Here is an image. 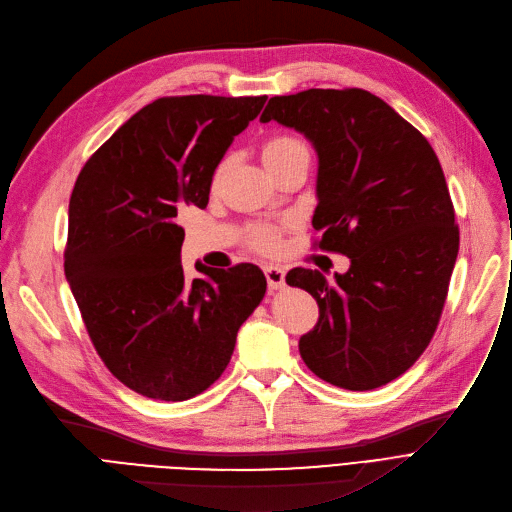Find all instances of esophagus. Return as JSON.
Listing matches in <instances>:
<instances>
[{
	"instance_id": "esophagus-1",
	"label": "esophagus",
	"mask_w": 512,
	"mask_h": 512,
	"mask_svg": "<svg viewBox=\"0 0 512 512\" xmlns=\"http://www.w3.org/2000/svg\"><path fill=\"white\" fill-rule=\"evenodd\" d=\"M264 275L268 281V289H283L285 287V270L281 266H275V264L264 266Z\"/></svg>"
}]
</instances>
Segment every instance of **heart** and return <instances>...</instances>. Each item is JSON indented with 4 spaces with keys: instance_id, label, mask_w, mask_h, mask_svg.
Returning <instances> with one entry per match:
<instances>
[{
    "instance_id": "1",
    "label": "heart",
    "mask_w": 512,
    "mask_h": 512,
    "mask_svg": "<svg viewBox=\"0 0 512 512\" xmlns=\"http://www.w3.org/2000/svg\"><path fill=\"white\" fill-rule=\"evenodd\" d=\"M302 150H308L302 140H297V138L287 136V134H279V136L268 138L262 144V163L270 171L273 167H277L281 161H285L287 157H291L295 153H302ZM225 169H227V159L217 165L215 177H213L215 182H219V177L225 173ZM250 244L260 252H273L277 248V237H275L273 229L258 227L250 233Z\"/></svg>"
}]
</instances>
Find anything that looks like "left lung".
<instances>
[{
  "label": "left lung",
  "mask_w": 512,
  "mask_h": 512,
  "mask_svg": "<svg viewBox=\"0 0 512 512\" xmlns=\"http://www.w3.org/2000/svg\"><path fill=\"white\" fill-rule=\"evenodd\" d=\"M304 134L318 155L312 225L320 248L351 260L328 281L293 268L291 287L318 302L299 339L306 366L347 390L407 372L438 326L459 254V227L430 142L362 88H310L273 97L260 115Z\"/></svg>",
  "instance_id": "8db88e82"
}]
</instances>
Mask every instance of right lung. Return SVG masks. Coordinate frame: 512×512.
I'll list each match as a JSON object with an SVG mask.
<instances>
[{
    "label": "right lung",
    "mask_w": 512,
    "mask_h": 512,
    "mask_svg": "<svg viewBox=\"0 0 512 512\" xmlns=\"http://www.w3.org/2000/svg\"><path fill=\"white\" fill-rule=\"evenodd\" d=\"M266 97H163L82 167L70 198L66 279L97 353L136 393L188 401L227 368L266 277L254 264L184 277L188 206L206 208L233 138Z\"/></svg>",
    "instance_id": "1"
}]
</instances>
